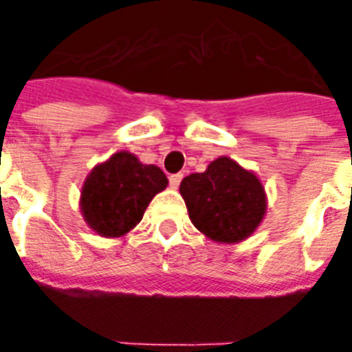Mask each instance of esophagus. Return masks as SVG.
Listing matches in <instances>:
<instances>
[{
  "label": "esophagus",
  "instance_id": "esophagus-1",
  "mask_svg": "<svg viewBox=\"0 0 352 352\" xmlns=\"http://www.w3.org/2000/svg\"><path fill=\"white\" fill-rule=\"evenodd\" d=\"M182 181V173H175V175H170V186L171 188H179Z\"/></svg>",
  "mask_w": 352,
  "mask_h": 352
}]
</instances>
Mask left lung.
Here are the masks:
<instances>
[{"instance_id":"8db88e82","label":"left lung","mask_w":352,"mask_h":352,"mask_svg":"<svg viewBox=\"0 0 352 352\" xmlns=\"http://www.w3.org/2000/svg\"><path fill=\"white\" fill-rule=\"evenodd\" d=\"M179 190L192 223L214 241H241L265 214L264 188L256 175L227 157L210 162L203 173L184 177Z\"/></svg>"}]
</instances>
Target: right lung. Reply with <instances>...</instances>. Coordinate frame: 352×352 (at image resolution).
<instances>
[{"instance_id":"1","label":"right lung","mask_w":352,"mask_h":352,"mask_svg":"<svg viewBox=\"0 0 352 352\" xmlns=\"http://www.w3.org/2000/svg\"><path fill=\"white\" fill-rule=\"evenodd\" d=\"M168 186L164 171L127 151L96 166L80 192V212L101 236H123L140 223L147 205Z\"/></svg>"}]
</instances>
